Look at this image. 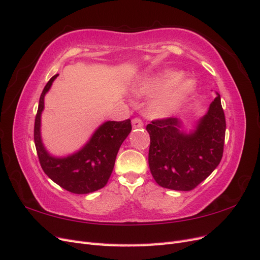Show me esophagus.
<instances>
[{"instance_id":"esophagus-1","label":"esophagus","mask_w":260,"mask_h":260,"mask_svg":"<svg viewBox=\"0 0 260 260\" xmlns=\"http://www.w3.org/2000/svg\"><path fill=\"white\" fill-rule=\"evenodd\" d=\"M132 125H133V128H141L142 126H144V123H142V121L138 118H135L132 120Z\"/></svg>"}]
</instances>
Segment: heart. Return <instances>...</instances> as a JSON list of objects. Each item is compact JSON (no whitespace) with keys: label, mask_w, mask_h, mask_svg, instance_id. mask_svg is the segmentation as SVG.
Wrapping results in <instances>:
<instances>
[{"label":"heart","mask_w":260,"mask_h":260,"mask_svg":"<svg viewBox=\"0 0 260 260\" xmlns=\"http://www.w3.org/2000/svg\"><path fill=\"white\" fill-rule=\"evenodd\" d=\"M185 73L164 70L138 81L133 87L135 96H158L150 106L154 118H169L177 112L197 90V81L183 78Z\"/></svg>","instance_id":"heart-1"}]
</instances>
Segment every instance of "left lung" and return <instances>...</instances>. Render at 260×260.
<instances>
[{
    "label": "left lung",
    "instance_id": "8db88e82",
    "mask_svg": "<svg viewBox=\"0 0 260 260\" xmlns=\"http://www.w3.org/2000/svg\"><path fill=\"white\" fill-rule=\"evenodd\" d=\"M192 131L182 129V121L169 118L147 125L150 135L149 167L158 186L189 191L205 180L221 161L225 119L220 95Z\"/></svg>",
    "mask_w": 260,
    "mask_h": 260
}]
</instances>
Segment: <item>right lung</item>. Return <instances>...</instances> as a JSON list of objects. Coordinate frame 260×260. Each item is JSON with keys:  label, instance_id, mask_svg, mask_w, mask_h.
<instances>
[{"label": "right lung", "instance_id": "add662e5", "mask_svg": "<svg viewBox=\"0 0 260 260\" xmlns=\"http://www.w3.org/2000/svg\"><path fill=\"white\" fill-rule=\"evenodd\" d=\"M59 74L47 82L42 91L35 122V144L44 173L58 186L75 194H86L104 188L110 178L116 154L132 131L131 120L107 121L94 132L79 151L67 156H54L41 137V115L44 97Z\"/></svg>", "mask_w": 260, "mask_h": 260}]
</instances>
